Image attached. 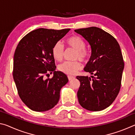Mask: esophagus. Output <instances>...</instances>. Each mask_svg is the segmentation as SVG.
I'll return each mask as SVG.
<instances>
[{
	"label": "esophagus",
	"instance_id": "obj_1",
	"mask_svg": "<svg viewBox=\"0 0 135 135\" xmlns=\"http://www.w3.org/2000/svg\"><path fill=\"white\" fill-rule=\"evenodd\" d=\"M68 79L69 80H71L72 79H74V77L73 76H68Z\"/></svg>",
	"mask_w": 135,
	"mask_h": 135
}]
</instances>
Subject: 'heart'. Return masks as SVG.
Returning <instances> with one entry per match:
<instances>
[{
    "instance_id": "obj_1",
    "label": "heart",
    "mask_w": 135,
    "mask_h": 135,
    "mask_svg": "<svg viewBox=\"0 0 135 135\" xmlns=\"http://www.w3.org/2000/svg\"><path fill=\"white\" fill-rule=\"evenodd\" d=\"M68 46L76 50L74 58L80 59L85 61L89 56L88 52L85 49V43L81 37L77 36H73L67 38L66 40ZM64 49L62 43L59 42L55 43L52 49V55L55 60L62 61L64 56ZM81 64L79 61H65L58 66V70L64 74L74 75L81 69Z\"/></svg>"
}]
</instances>
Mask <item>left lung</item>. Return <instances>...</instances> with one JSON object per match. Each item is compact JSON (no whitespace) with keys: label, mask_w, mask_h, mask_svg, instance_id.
I'll return each instance as SVG.
<instances>
[{"label":"left lung","mask_w":135,"mask_h":135,"mask_svg":"<svg viewBox=\"0 0 135 135\" xmlns=\"http://www.w3.org/2000/svg\"><path fill=\"white\" fill-rule=\"evenodd\" d=\"M74 31L90 46L92 54L84 70L93 75L76 77L80 82L79 102L89 111L103 110L113 103L120 89L124 64L120 45L113 36L98 27Z\"/></svg>","instance_id":"8db88e82"}]
</instances>
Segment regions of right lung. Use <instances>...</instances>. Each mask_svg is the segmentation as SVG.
Segmentation results:
<instances>
[{"mask_svg": "<svg viewBox=\"0 0 135 135\" xmlns=\"http://www.w3.org/2000/svg\"><path fill=\"white\" fill-rule=\"evenodd\" d=\"M70 30L38 28L20 40L13 56V77L22 101L31 110L42 112L58 104L67 76L56 71L52 49ZM51 79H45L49 73Z\"/></svg>", "mask_w": 135, "mask_h": 135, "instance_id": "right-lung-1", "label": "right lung"}]
</instances>
